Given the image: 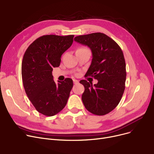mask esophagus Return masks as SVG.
I'll use <instances>...</instances> for the list:
<instances>
[{"mask_svg": "<svg viewBox=\"0 0 154 154\" xmlns=\"http://www.w3.org/2000/svg\"><path fill=\"white\" fill-rule=\"evenodd\" d=\"M73 82H74V84H78V83H79V80H75V79H74V80H73Z\"/></svg>", "mask_w": 154, "mask_h": 154, "instance_id": "esophagus-1", "label": "esophagus"}]
</instances>
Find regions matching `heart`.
<instances>
[{"instance_id":"1","label":"heart","mask_w":154,"mask_h":154,"mask_svg":"<svg viewBox=\"0 0 154 154\" xmlns=\"http://www.w3.org/2000/svg\"><path fill=\"white\" fill-rule=\"evenodd\" d=\"M89 51V50L85 47H80V48H78L77 51Z\"/></svg>"}]
</instances>
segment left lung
I'll list each match as a JSON object with an SVG mask.
<instances>
[{
  "label": "left lung",
  "instance_id": "8db88e82",
  "mask_svg": "<svg viewBox=\"0 0 154 154\" xmlns=\"http://www.w3.org/2000/svg\"><path fill=\"white\" fill-rule=\"evenodd\" d=\"M74 40L91 48L92 63L85 76L98 80L94 86L85 80L80 81L85 88L82 95L84 106L93 114H107L118 106L125 90L126 65L123 52L114 40L100 32L77 36Z\"/></svg>",
  "mask_w": 154,
  "mask_h": 154
}]
</instances>
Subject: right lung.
Masks as SVG:
<instances>
[{
	"label": "right lung",
	"mask_w": 154,
	"mask_h": 154,
	"mask_svg": "<svg viewBox=\"0 0 154 154\" xmlns=\"http://www.w3.org/2000/svg\"><path fill=\"white\" fill-rule=\"evenodd\" d=\"M74 35H46L38 37L27 48L22 62L24 89L35 109L53 116L66 106L73 81L67 78L56 84L54 67H58L61 56L72 45Z\"/></svg>",
	"instance_id": "add662e5"
}]
</instances>
